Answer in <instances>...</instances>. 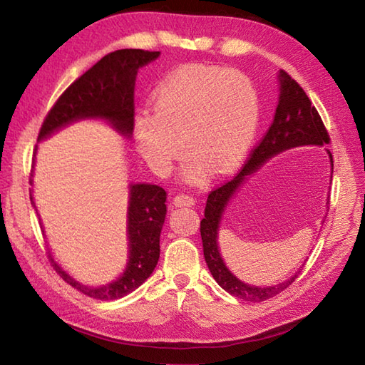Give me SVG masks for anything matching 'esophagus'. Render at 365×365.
Here are the masks:
<instances>
[{
    "instance_id": "1",
    "label": "esophagus",
    "mask_w": 365,
    "mask_h": 365,
    "mask_svg": "<svg viewBox=\"0 0 365 365\" xmlns=\"http://www.w3.org/2000/svg\"><path fill=\"white\" fill-rule=\"evenodd\" d=\"M173 205L178 207H190L195 205V198L192 195H187V193H178V195L173 198Z\"/></svg>"
}]
</instances>
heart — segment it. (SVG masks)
<instances>
[{
	"mask_svg": "<svg viewBox=\"0 0 365 365\" xmlns=\"http://www.w3.org/2000/svg\"><path fill=\"white\" fill-rule=\"evenodd\" d=\"M257 125L259 98L245 75L192 63L159 84L153 112L142 110L134 118V140L159 175L172 170L184 147L182 178L201 184L212 170L225 175L239 165Z\"/></svg>",
	"mask_w": 365,
	"mask_h": 365,
	"instance_id": "1",
	"label": "heart"
}]
</instances>
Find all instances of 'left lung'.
<instances>
[{"instance_id": "8db88e82", "label": "left lung", "mask_w": 365, "mask_h": 365, "mask_svg": "<svg viewBox=\"0 0 365 365\" xmlns=\"http://www.w3.org/2000/svg\"><path fill=\"white\" fill-rule=\"evenodd\" d=\"M329 134L325 125H323L320 114L312 106L311 100L307 98L302 86L287 71L281 70L279 103L277 106V112H274L272 125L267 129V133L262 135V139L259 140L256 147L251 150L247 162L242 165L239 173L231 178L230 181H226L218 185V187L210 190L205 209V218L200 223L206 264L210 273H212L214 279L226 292L245 299V302H265V299L281 294L282 290L287 289L298 278V273L302 272V269L292 278L270 287L248 286L245 282L239 281L226 269L220 253H218V225H220L225 206L228 205L234 192L240 187V184H244L247 176L255 173L267 159H270L272 156L289 148L303 147V145H325L329 143ZM329 159L331 165H333V156H331V153Z\"/></svg>"}]
</instances>
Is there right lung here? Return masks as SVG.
<instances>
[{
    "label": "right lung",
    "instance_id": "right-lung-1",
    "mask_svg": "<svg viewBox=\"0 0 365 365\" xmlns=\"http://www.w3.org/2000/svg\"><path fill=\"white\" fill-rule=\"evenodd\" d=\"M159 54V51L147 50H117L104 56L70 84L53 104L40 128L38 139H43L71 121L87 117L106 118L118 133L131 135L137 70L155 61ZM129 189V262L117 281L103 287L83 286L56 264L50 251L46 253L48 261L63 281L84 295L103 302L131 294L150 277L159 261V237L167 214V193L155 184H133ZM29 197L34 205L32 195Z\"/></svg>",
    "mask_w": 365,
    "mask_h": 365
}]
</instances>
